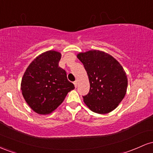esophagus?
<instances>
[{
	"mask_svg": "<svg viewBox=\"0 0 153 153\" xmlns=\"http://www.w3.org/2000/svg\"><path fill=\"white\" fill-rule=\"evenodd\" d=\"M73 83H74V85H75V87L76 88V87H77V85H78V81H77V80H75V81L73 82Z\"/></svg>",
	"mask_w": 153,
	"mask_h": 153,
	"instance_id": "esophagus-1",
	"label": "esophagus"
}]
</instances>
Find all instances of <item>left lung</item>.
<instances>
[{
    "mask_svg": "<svg viewBox=\"0 0 153 153\" xmlns=\"http://www.w3.org/2000/svg\"><path fill=\"white\" fill-rule=\"evenodd\" d=\"M90 82V91L82 96L92 111L101 114L114 110L125 96L127 77L122 66L106 52L90 50L78 54Z\"/></svg>",
    "mask_w": 153,
    "mask_h": 153,
    "instance_id": "1",
    "label": "left lung"
}]
</instances>
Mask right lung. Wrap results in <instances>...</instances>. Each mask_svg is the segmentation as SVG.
I'll return each mask as SVG.
<instances>
[{
  "mask_svg": "<svg viewBox=\"0 0 153 153\" xmlns=\"http://www.w3.org/2000/svg\"><path fill=\"white\" fill-rule=\"evenodd\" d=\"M61 54L47 51L26 68L21 83L26 102L39 114H48L58 107L68 92L75 88L65 71L59 67Z\"/></svg>",
  "mask_w": 153,
  "mask_h": 153,
  "instance_id": "right-lung-1",
  "label": "right lung"
}]
</instances>
